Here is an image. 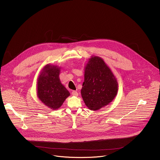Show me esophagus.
Returning a JSON list of instances; mask_svg holds the SVG:
<instances>
[{
    "label": "esophagus",
    "mask_w": 160,
    "mask_h": 160,
    "mask_svg": "<svg viewBox=\"0 0 160 160\" xmlns=\"http://www.w3.org/2000/svg\"><path fill=\"white\" fill-rule=\"evenodd\" d=\"M72 95L73 96L77 97V96L78 95V93L76 91H73L72 92Z\"/></svg>",
    "instance_id": "obj_1"
}]
</instances>
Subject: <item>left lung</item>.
Wrapping results in <instances>:
<instances>
[{"instance_id": "1", "label": "left lung", "mask_w": 160, "mask_h": 160, "mask_svg": "<svg viewBox=\"0 0 160 160\" xmlns=\"http://www.w3.org/2000/svg\"><path fill=\"white\" fill-rule=\"evenodd\" d=\"M118 84L111 69L98 56L90 58L84 69L81 94L86 106L97 110L111 102L116 97Z\"/></svg>"}]
</instances>
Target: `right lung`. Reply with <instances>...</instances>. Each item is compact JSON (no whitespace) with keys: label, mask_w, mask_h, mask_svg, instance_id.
<instances>
[{"label":"right lung","mask_w":160,"mask_h":160,"mask_svg":"<svg viewBox=\"0 0 160 160\" xmlns=\"http://www.w3.org/2000/svg\"><path fill=\"white\" fill-rule=\"evenodd\" d=\"M60 68L50 64L46 65L38 77L37 95L46 106L56 110L63 104L70 93L61 83Z\"/></svg>","instance_id":"1"}]
</instances>
